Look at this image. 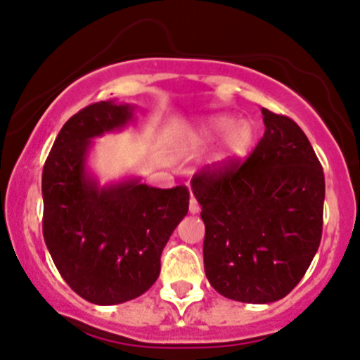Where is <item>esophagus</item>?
<instances>
[{
	"mask_svg": "<svg viewBox=\"0 0 360 360\" xmlns=\"http://www.w3.org/2000/svg\"><path fill=\"white\" fill-rule=\"evenodd\" d=\"M198 211H200V204L197 202V198L191 197L190 198V212H191V214H197Z\"/></svg>",
	"mask_w": 360,
	"mask_h": 360,
	"instance_id": "1",
	"label": "esophagus"
}]
</instances>
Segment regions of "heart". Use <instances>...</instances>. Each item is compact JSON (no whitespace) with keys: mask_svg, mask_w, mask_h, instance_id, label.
I'll use <instances>...</instances> for the list:
<instances>
[{"mask_svg":"<svg viewBox=\"0 0 360 360\" xmlns=\"http://www.w3.org/2000/svg\"><path fill=\"white\" fill-rule=\"evenodd\" d=\"M221 135H225V142H223V149L218 160L221 163H230L248 155L251 144H253L255 130L250 121L237 123L236 117L229 116V114H219V116L211 117L198 130L200 141H212V139H218Z\"/></svg>","mask_w":360,"mask_h":360,"instance_id":"obj_1","label":"heart"}]
</instances>
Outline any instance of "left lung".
I'll list each match as a JSON object with an SVG mask.
<instances>
[{
    "instance_id": "left-lung-1",
    "label": "left lung",
    "mask_w": 360,
    "mask_h": 360,
    "mask_svg": "<svg viewBox=\"0 0 360 360\" xmlns=\"http://www.w3.org/2000/svg\"><path fill=\"white\" fill-rule=\"evenodd\" d=\"M265 134L244 162L202 169L191 191L205 223L204 269L223 297L267 304L290 294L320 246L326 179L304 131L262 109Z\"/></svg>"
}]
</instances>
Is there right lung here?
<instances>
[{
  "label": "right lung",
  "instance_id": "right-lung-1",
  "mask_svg": "<svg viewBox=\"0 0 360 360\" xmlns=\"http://www.w3.org/2000/svg\"><path fill=\"white\" fill-rule=\"evenodd\" d=\"M128 103L98 102L73 114L41 172L44 239L63 280L93 304H121L153 287L160 257L186 216V186L151 188L141 179L100 186L87 172L91 139L121 130Z\"/></svg>",
  "mask_w": 360,
  "mask_h": 360
}]
</instances>
